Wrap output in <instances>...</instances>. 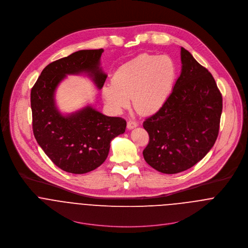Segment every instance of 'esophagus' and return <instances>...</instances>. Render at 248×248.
I'll use <instances>...</instances> for the list:
<instances>
[{"mask_svg": "<svg viewBox=\"0 0 248 248\" xmlns=\"http://www.w3.org/2000/svg\"><path fill=\"white\" fill-rule=\"evenodd\" d=\"M138 125H139V123H138L137 121L133 120V119H130V120L127 122V127H128V129H129V130L136 128Z\"/></svg>", "mask_w": 248, "mask_h": 248, "instance_id": "obj_1", "label": "esophagus"}]
</instances>
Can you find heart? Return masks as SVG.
Instances as JSON below:
<instances>
[{
    "mask_svg": "<svg viewBox=\"0 0 248 248\" xmlns=\"http://www.w3.org/2000/svg\"><path fill=\"white\" fill-rule=\"evenodd\" d=\"M176 72V65L169 56L143 53L117 69L111 85L102 89V94L114 110L127 108L133 98L139 113L152 114L165 103Z\"/></svg>",
    "mask_w": 248,
    "mask_h": 248,
    "instance_id": "b5f03b06",
    "label": "heart"
}]
</instances>
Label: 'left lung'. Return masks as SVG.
Here are the masks:
<instances>
[{
    "instance_id": "8db88e82",
    "label": "left lung",
    "mask_w": 248,
    "mask_h": 248,
    "mask_svg": "<svg viewBox=\"0 0 248 248\" xmlns=\"http://www.w3.org/2000/svg\"><path fill=\"white\" fill-rule=\"evenodd\" d=\"M182 70L163 106L143 127L149 143L145 161L164 174L185 171L210 151L217 140L222 95L209 71L181 47Z\"/></svg>"
}]
</instances>
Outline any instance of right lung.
<instances>
[{
	"label": "right lung",
	"mask_w": 248,
	"mask_h": 248,
	"mask_svg": "<svg viewBox=\"0 0 248 248\" xmlns=\"http://www.w3.org/2000/svg\"><path fill=\"white\" fill-rule=\"evenodd\" d=\"M99 49L79 50L48 64L31 93L32 130L35 140L50 160L72 174H85L106 160L110 141L126 129L122 117L106 116L91 107L62 116L53 100L54 91L66 74L88 71L101 89L107 75L99 70Z\"/></svg>",
	"instance_id": "add662e5"
}]
</instances>
